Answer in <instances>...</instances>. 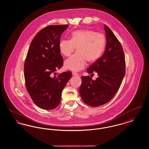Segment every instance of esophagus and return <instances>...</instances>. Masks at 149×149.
<instances>
[{
  "label": "esophagus",
  "instance_id": "1",
  "mask_svg": "<svg viewBox=\"0 0 149 149\" xmlns=\"http://www.w3.org/2000/svg\"><path fill=\"white\" fill-rule=\"evenodd\" d=\"M72 74L74 75V76H77V75H79V74H78L77 72H72Z\"/></svg>",
  "mask_w": 149,
  "mask_h": 149
}]
</instances>
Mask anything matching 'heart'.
Returning a JSON list of instances; mask_svg holds the SVG:
<instances>
[{"mask_svg": "<svg viewBox=\"0 0 149 149\" xmlns=\"http://www.w3.org/2000/svg\"><path fill=\"white\" fill-rule=\"evenodd\" d=\"M105 46L104 36L91 29L74 31L71 40H61L59 43L60 51L65 56H69L77 47L78 51L64 63L66 69L75 71L84 69L86 61L93 63L98 60Z\"/></svg>", "mask_w": 149, "mask_h": 149, "instance_id": "b5f03b06", "label": "heart"}]
</instances>
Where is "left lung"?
<instances>
[{"mask_svg":"<svg viewBox=\"0 0 149 149\" xmlns=\"http://www.w3.org/2000/svg\"><path fill=\"white\" fill-rule=\"evenodd\" d=\"M106 46L104 54L93 63L86 72L98 77L93 80L89 76L81 77L79 93L88 106H100L113 98L125 75V57L120 42L107 26L104 25Z\"/></svg>","mask_w":149,"mask_h":149,"instance_id":"1","label":"left lung"}]
</instances>
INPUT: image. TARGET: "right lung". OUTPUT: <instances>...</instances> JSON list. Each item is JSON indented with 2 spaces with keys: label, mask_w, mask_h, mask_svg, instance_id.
Segmentation results:
<instances>
[{
  "label": "right lung",
  "mask_w": 149,
  "mask_h": 149,
  "mask_svg": "<svg viewBox=\"0 0 149 149\" xmlns=\"http://www.w3.org/2000/svg\"><path fill=\"white\" fill-rule=\"evenodd\" d=\"M68 25L49 26L38 32L31 43L24 66L25 84L31 98L43 109H53L61 101L62 91L71 78V71L57 75L63 65L60 37Z\"/></svg>",
  "instance_id": "1"
}]
</instances>
